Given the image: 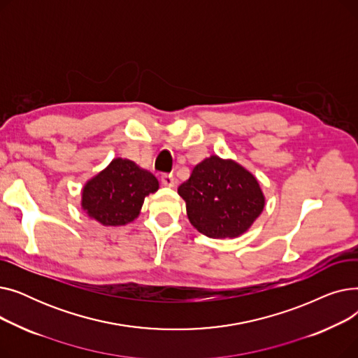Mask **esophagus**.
<instances>
[{"label": "esophagus", "instance_id": "esophagus-1", "mask_svg": "<svg viewBox=\"0 0 358 358\" xmlns=\"http://www.w3.org/2000/svg\"><path fill=\"white\" fill-rule=\"evenodd\" d=\"M161 181L166 187H174V184H176V178H174L173 174H162Z\"/></svg>", "mask_w": 358, "mask_h": 358}]
</instances>
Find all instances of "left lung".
Wrapping results in <instances>:
<instances>
[{"mask_svg":"<svg viewBox=\"0 0 358 358\" xmlns=\"http://www.w3.org/2000/svg\"><path fill=\"white\" fill-rule=\"evenodd\" d=\"M190 223L209 238H236L247 232L264 209L257 178L231 159L216 155L193 168L178 187Z\"/></svg>","mask_w":358,"mask_h":358,"instance_id":"1","label":"left lung"}]
</instances>
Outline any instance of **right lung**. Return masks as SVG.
I'll return each mask as SVG.
<instances>
[{
    "mask_svg": "<svg viewBox=\"0 0 358 358\" xmlns=\"http://www.w3.org/2000/svg\"><path fill=\"white\" fill-rule=\"evenodd\" d=\"M159 189L157 177L134 161L116 158L83 190V209L104 227L135 220L143 200Z\"/></svg>",
    "mask_w": 358,
    "mask_h": 358,
    "instance_id": "1",
    "label": "right lung"
}]
</instances>
